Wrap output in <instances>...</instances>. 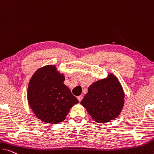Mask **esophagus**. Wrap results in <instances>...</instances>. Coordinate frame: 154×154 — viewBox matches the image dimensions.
I'll return each mask as SVG.
<instances>
[{"mask_svg":"<svg viewBox=\"0 0 154 154\" xmlns=\"http://www.w3.org/2000/svg\"><path fill=\"white\" fill-rule=\"evenodd\" d=\"M77 98H78V100H79V101L80 102V101L82 100V95L79 96L77 97Z\"/></svg>","mask_w":154,"mask_h":154,"instance_id":"34e87169","label":"esophagus"}]
</instances>
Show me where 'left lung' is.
I'll list each match as a JSON object with an SVG mask.
<instances>
[{
	"label": "left lung",
	"mask_w": 154,
	"mask_h": 154,
	"mask_svg": "<svg viewBox=\"0 0 154 154\" xmlns=\"http://www.w3.org/2000/svg\"><path fill=\"white\" fill-rule=\"evenodd\" d=\"M125 93L118 78L113 74L92 83L80 104L98 123L116 118L125 104Z\"/></svg>",
	"instance_id": "obj_1"
}]
</instances>
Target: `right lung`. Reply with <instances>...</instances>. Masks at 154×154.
Returning <instances> with one entry per match:
<instances>
[{"label": "right lung", "mask_w": 154, "mask_h": 154, "mask_svg": "<svg viewBox=\"0 0 154 154\" xmlns=\"http://www.w3.org/2000/svg\"><path fill=\"white\" fill-rule=\"evenodd\" d=\"M65 75L55 65L38 69L31 78L27 88L28 103L35 116L49 125L60 123L79 100L64 84Z\"/></svg>", "instance_id": "add662e5"}]
</instances>
